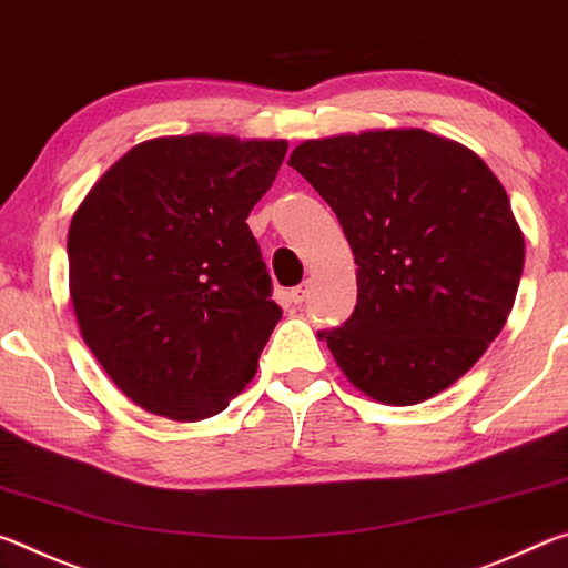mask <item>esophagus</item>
<instances>
[{"mask_svg":"<svg viewBox=\"0 0 568 568\" xmlns=\"http://www.w3.org/2000/svg\"><path fill=\"white\" fill-rule=\"evenodd\" d=\"M306 294H310V282H302L300 286H294V290L290 292L294 304H302L306 300Z\"/></svg>","mask_w":568,"mask_h":568,"instance_id":"esophagus-1","label":"esophagus"}]
</instances>
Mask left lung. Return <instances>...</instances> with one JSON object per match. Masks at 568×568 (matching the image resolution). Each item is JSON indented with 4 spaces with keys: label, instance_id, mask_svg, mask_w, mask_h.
I'll use <instances>...</instances> for the list:
<instances>
[{
    "label": "left lung",
    "instance_id": "left-lung-1",
    "mask_svg": "<svg viewBox=\"0 0 568 568\" xmlns=\"http://www.w3.org/2000/svg\"><path fill=\"white\" fill-rule=\"evenodd\" d=\"M290 165L355 254V312L320 332L339 369L385 405L443 393L516 302L526 248L504 185L466 145L420 128L304 141Z\"/></svg>",
    "mask_w": 568,
    "mask_h": 568
}]
</instances>
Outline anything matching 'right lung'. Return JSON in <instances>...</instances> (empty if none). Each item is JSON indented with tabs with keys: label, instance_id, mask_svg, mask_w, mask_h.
Returning <instances> with one entry per match:
<instances>
[{
	"label": "right lung",
	"instance_id": "1",
	"mask_svg": "<svg viewBox=\"0 0 568 568\" xmlns=\"http://www.w3.org/2000/svg\"><path fill=\"white\" fill-rule=\"evenodd\" d=\"M286 141L153 138L102 173L68 234L82 339L135 405L181 423L226 410L282 310L248 229Z\"/></svg>",
	"mask_w": 568,
	"mask_h": 568
}]
</instances>
